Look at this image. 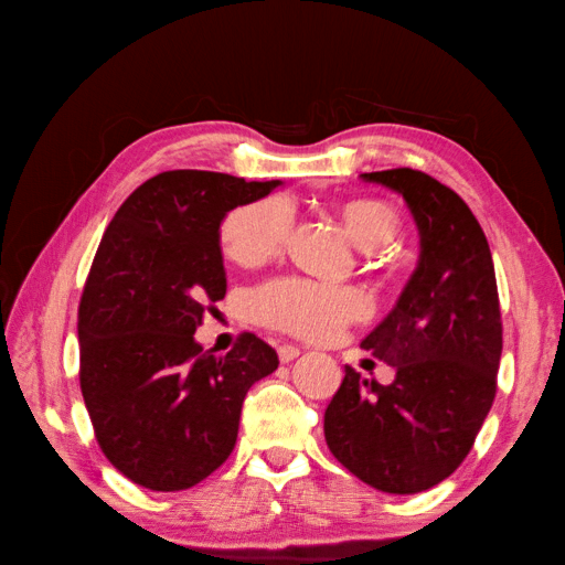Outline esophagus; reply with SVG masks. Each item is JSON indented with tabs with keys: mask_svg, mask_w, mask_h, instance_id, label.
Listing matches in <instances>:
<instances>
[{
	"mask_svg": "<svg viewBox=\"0 0 565 565\" xmlns=\"http://www.w3.org/2000/svg\"><path fill=\"white\" fill-rule=\"evenodd\" d=\"M276 353H279V361L281 363H291L294 358H299V345H291V343H281L279 348H276Z\"/></svg>",
	"mask_w": 565,
	"mask_h": 565,
	"instance_id": "obj_1",
	"label": "esophagus"
}]
</instances>
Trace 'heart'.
Returning <instances> with one entry per match:
<instances>
[{
    "instance_id": "1",
    "label": "heart",
    "mask_w": 565,
    "mask_h": 565,
    "mask_svg": "<svg viewBox=\"0 0 565 565\" xmlns=\"http://www.w3.org/2000/svg\"><path fill=\"white\" fill-rule=\"evenodd\" d=\"M335 217L343 222L348 237L358 247L371 252L390 247L399 230L397 210L387 200L377 198L338 202ZM291 227L294 210L284 198L239 204L222 220V252L239 266H262L284 249ZM252 311L256 321L274 331L323 341L365 318L367 301L353 286H326L299 276H286L254 291Z\"/></svg>"
}]
</instances>
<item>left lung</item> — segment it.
Here are the masks:
<instances>
[{
    "mask_svg": "<svg viewBox=\"0 0 565 565\" xmlns=\"http://www.w3.org/2000/svg\"><path fill=\"white\" fill-rule=\"evenodd\" d=\"M365 180L399 192L419 230V262L395 309L363 348L395 381H363L345 365L326 407V445L365 484L417 494L465 461L497 395L501 309L484 230L455 190L393 168Z\"/></svg>",
    "mask_w": 565,
    "mask_h": 565,
    "instance_id": "1",
    "label": "left lung"
}]
</instances>
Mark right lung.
<instances>
[{
	"label": "right lung",
	"instance_id": "obj_1",
	"mask_svg": "<svg viewBox=\"0 0 565 565\" xmlns=\"http://www.w3.org/2000/svg\"><path fill=\"white\" fill-rule=\"evenodd\" d=\"M276 184L160 172L120 204L98 244L78 303V381L98 447L140 487L190 489L222 467L247 390L279 365L249 331L224 355L192 338L227 294L224 214Z\"/></svg>",
	"mask_w": 565,
	"mask_h": 565
}]
</instances>
